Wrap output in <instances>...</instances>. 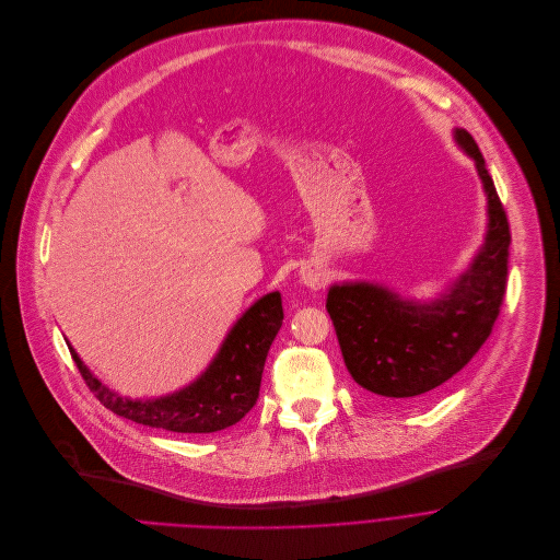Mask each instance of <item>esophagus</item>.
<instances>
[{"label": "esophagus", "mask_w": 560, "mask_h": 560, "mask_svg": "<svg viewBox=\"0 0 560 560\" xmlns=\"http://www.w3.org/2000/svg\"><path fill=\"white\" fill-rule=\"evenodd\" d=\"M300 278H302V282H304L308 289H322V287L326 284V280H328L326 269H322L319 265H306V267H302Z\"/></svg>", "instance_id": "obj_1"}]
</instances>
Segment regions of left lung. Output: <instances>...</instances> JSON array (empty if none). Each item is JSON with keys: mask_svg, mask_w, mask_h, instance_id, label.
Returning <instances> with one entry per match:
<instances>
[{"mask_svg": "<svg viewBox=\"0 0 560 560\" xmlns=\"http://www.w3.org/2000/svg\"><path fill=\"white\" fill-rule=\"evenodd\" d=\"M455 139L488 196V234L470 269L432 302L369 282L332 284L326 295L345 364L375 401L410 404L457 375L490 338L503 304L510 222L477 141L466 130Z\"/></svg>", "mask_w": 560, "mask_h": 560, "instance_id": "left-lung-1", "label": "left lung"}]
</instances>
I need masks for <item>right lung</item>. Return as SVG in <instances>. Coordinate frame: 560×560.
Segmentation results:
<instances>
[{
  "instance_id": "right-lung-1",
  "label": "right lung",
  "mask_w": 560,
  "mask_h": 560,
  "mask_svg": "<svg viewBox=\"0 0 560 560\" xmlns=\"http://www.w3.org/2000/svg\"><path fill=\"white\" fill-rule=\"evenodd\" d=\"M282 319L280 293H267L234 324L213 362L194 384L145 401L105 388L85 369L74 349H68L88 388L115 415L170 432H218L238 423L256 406L267 353Z\"/></svg>"
}]
</instances>
